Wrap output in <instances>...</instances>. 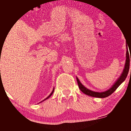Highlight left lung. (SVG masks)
<instances>
[{"mask_svg":"<svg viewBox=\"0 0 131 131\" xmlns=\"http://www.w3.org/2000/svg\"><path fill=\"white\" fill-rule=\"evenodd\" d=\"M128 45V44H127ZM127 45H126V63L124 64V68L123 69V71L121 73V74L120 75V76L118 78L116 81H115V83L113 84V85L109 89H108L107 91H104V92H95L92 91L91 90L89 89L86 88L84 85H82V84L79 81V79H78V77H76V79H77V82L79 85V88L80 89V90L84 94L89 96H91V97H97V98H105V97H107L108 96L110 95L112 93H113L114 92L116 91L117 88L121 84L124 82V80L126 79V77H127V74L129 73V63H130V60L131 61V55L130 54H129V50H128V47H127ZM131 58H130V57ZM131 72V70H130Z\"/></svg>","mask_w":131,"mask_h":131,"instance_id":"1","label":"left lung"}]
</instances>
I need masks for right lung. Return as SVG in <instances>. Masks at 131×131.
<instances>
[{
    "mask_svg": "<svg viewBox=\"0 0 131 131\" xmlns=\"http://www.w3.org/2000/svg\"><path fill=\"white\" fill-rule=\"evenodd\" d=\"M54 89H55V88H53V91H52V92H51V93H50V95H49V96H48V97H47V98H46V99H44V100H42V102L44 101V100H47V99H49V97H51V95H52V94H53V91H54ZM40 102H39V103H40Z\"/></svg>",
    "mask_w": 131,
    "mask_h": 131,
    "instance_id": "obj_1",
    "label": "right lung"
}]
</instances>
